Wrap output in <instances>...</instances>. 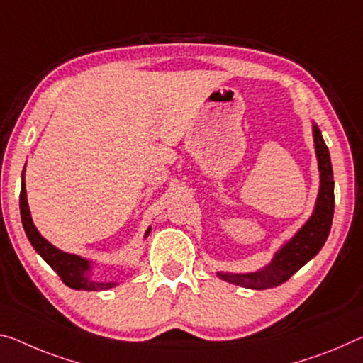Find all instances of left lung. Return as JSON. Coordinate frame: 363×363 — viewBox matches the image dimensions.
I'll return each mask as SVG.
<instances>
[{
    "label": "left lung",
    "instance_id": "left-lung-1",
    "mask_svg": "<svg viewBox=\"0 0 363 363\" xmlns=\"http://www.w3.org/2000/svg\"><path fill=\"white\" fill-rule=\"evenodd\" d=\"M313 142L316 160H318L320 191L312 216L294 234V238H291V240H287L276 252L272 263L267 267L255 273H218L221 279L247 289H269L286 283L325 245L335 213V179H333L330 152L316 124H313Z\"/></svg>",
    "mask_w": 363,
    "mask_h": 363
}]
</instances>
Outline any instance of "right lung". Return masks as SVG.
Here are the masks:
<instances>
[{
    "label": "right lung",
    "mask_w": 363,
    "mask_h": 363,
    "mask_svg": "<svg viewBox=\"0 0 363 363\" xmlns=\"http://www.w3.org/2000/svg\"><path fill=\"white\" fill-rule=\"evenodd\" d=\"M21 220L24 231L27 234V239L30 240L33 249L37 250V254L47 262L51 268L55 269L57 276L62 279V283L71 287V289H84V291H105L111 289L116 286V281H109V283H101V281H94L90 278L91 272V263L85 258L66 254L60 249H56L55 245H51L42 234L38 233L35 224L32 221L30 210H28L27 203V194H26V182H24V172H22V186H21ZM150 229H147L145 238L150 234Z\"/></svg>",
    "instance_id": "obj_1"
}]
</instances>
